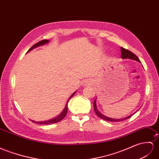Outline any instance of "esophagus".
<instances>
[{"label":"esophagus","mask_w":159,"mask_h":159,"mask_svg":"<svg viewBox=\"0 0 159 159\" xmlns=\"http://www.w3.org/2000/svg\"><path fill=\"white\" fill-rule=\"evenodd\" d=\"M91 81H85V85H91Z\"/></svg>","instance_id":"34e87169"}]
</instances>
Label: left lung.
Instances as JSON below:
<instances>
[{
  "label": "left lung",
  "mask_w": 159,
  "mask_h": 159,
  "mask_svg": "<svg viewBox=\"0 0 159 159\" xmlns=\"http://www.w3.org/2000/svg\"><path fill=\"white\" fill-rule=\"evenodd\" d=\"M121 58L122 59H131V60H136V61H138V62H140V60L138 59V57L134 54V53H132V52H130L128 50H126V49L124 48L121 47ZM96 100H97V98L95 99L94 103H93V106H94V110H95V112L96 113V115L101 117V119H103L104 120H106V121H124V120H127L128 118H129L130 117L132 116L133 114H134L135 113H134L133 114L130 115L129 116H127L125 117H124V118H120V119H114V118H111V117H109L107 116H105V115L102 114L98 109H97V104H96Z\"/></svg>",
  "instance_id": "8db88e82"
}]
</instances>
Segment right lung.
Wrapping results in <instances>:
<instances>
[{
    "mask_svg": "<svg viewBox=\"0 0 159 159\" xmlns=\"http://www.w3.org/2000/svg\"><path fill=\"white\" fill-rule=\"evenodd\" d=\"M49 42H50V41L48 40V39H44V40H42V41H40L39 42H38V43H35V45H34V46H32V47L29 50H28V52H27V53H28L29 52L31 51V50H33V49H34V48H38V47H39V46H43V45H45V44L48 43ZM75 93H76V91H75V93H73L72 95L70 97H69L68 100L67 101V102H66V106H65L64 109H63V111H62V112H61L60 114H59L57 117H54V118H53V119L49 120H47V121H34V120H31V121H33V122H35V123H36V124H42V125H43V124H46V125H47V124H55V123H57V122L60 121L61 120H62L64 118V117H65V116H66V113H67V111H68V101L70 100V99L72 98V97L75 95Z\"/></svg>",
    "mask_w": 159,
    "mask_h": 159,
    "instance_id": "add662e5",
    "label": "right lung"
}]
</instances>
